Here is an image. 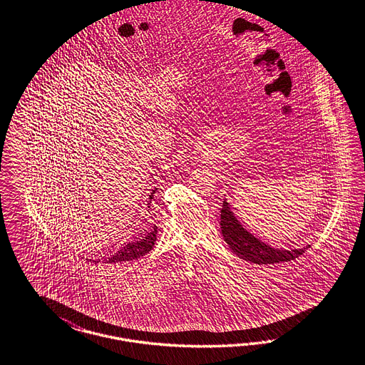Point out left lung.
<instances>
[{
    "label": "left lung",
    "mask_w": 365,
    "mask_h": 365,
    "mask_svg": "<svg viewBox=\"0 0 365 365\" xmlns=\"http://www.w3.org/2000/svg\"><path fill=\"white\" fill-rule=\"evenodd\" d=\"M221 232L225 241L229 244L235 254L238 255L241 259L256 264H274L290 262L309 248V245L290 251L271 248L263 241L254 237L240 225L237 218L230 211V207L226 200L223 202L221 208Z\"/></svg>",
    "instance_id": "1"
}]
</instances>
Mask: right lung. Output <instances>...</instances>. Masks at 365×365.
Wrapping results in <instances>:
<instances>
[{
    "mask_svg": "<svg viewBox=\"0 0 365 365\" xmlns=\"http://www.w3.org/2000/svg\"><path fill=\"white\" fill-rule=\"evenodd\" d=\"M155 193V190H153L151 196H150V203L153 199V195ZM157 226H154L151 230H145V235L140 240L132 241L127 244L125 247H123L120 251H117V254L113 255L109 257V263H121V262H129V260H135L139 259L145 254H148L157 240Z\"/></svg>",
    "mask_w": 365,
    "mask_h": 365,
    "instance_id": "1",
    "label": "right lung"
}]
</instances>
